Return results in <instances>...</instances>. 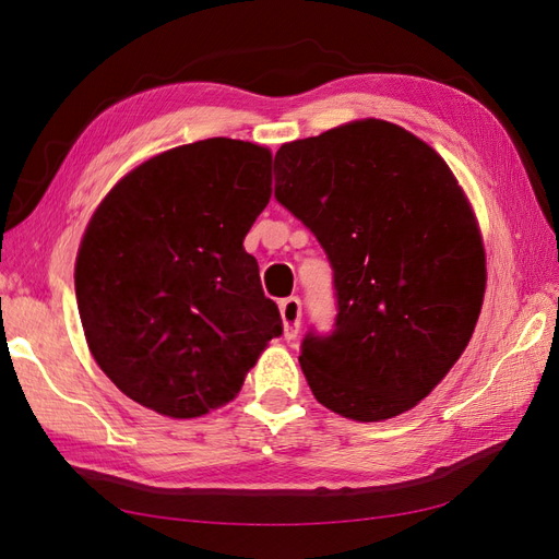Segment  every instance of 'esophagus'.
I'll use <instances>...</instances> for the list:
<instances>
[{
	"instance_id": "obj_1",
	"label": "esophagus",
	"mask_w": 559,
	"mask_h": 559,
	"mask_svg": "<svg viewBox=\"0 0 559 559\" xmlns=\"http://www.w3.org/2000/svg\"><path fill=\"white\" fill-rule=\"evenodd\" d=\"M281 319H283V337L295 340L302 328V302L299 297H285L281 299Z\"/></svg>"
}]
</instances>
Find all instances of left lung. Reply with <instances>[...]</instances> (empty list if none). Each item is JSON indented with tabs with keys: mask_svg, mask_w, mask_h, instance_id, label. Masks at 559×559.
<instances>
[{
	"mask_svg": "<svg viewBox=\"0 0 559 559\" xmlns=\"http://www.w3.org/2000/svg\"><path fill=\"white\" fill-rule=\"evenodd\" d=\"M276 200L333 266V331H309L302 366L319 404L376 423L432 392L475 333L486 260L475 214L435 148L384 120L283 143Z\"/></svg>",
	"mask_w": 559,
	"mask_h": 559,
	"instance_id": "obj_1",
	"label": "left lung"
}]
</instances>
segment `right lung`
I'll return each instance as SVG.
<instances>
[{
    "label": "right lung",
    "instance_id": "obj_1",
    "mask_svg": "<svg viewBox=\"0 0 559 559\" xmlns=\"http://www.w3.org/2000/svg\"><path fill=\"white\" fill-rule=\"evenodd\" d=\"M269 198L271 153L217 136L151 157L94 212L75 264L78 309L96 364L136 404L205 416L283 333L242 248Z\"/></svg>",
    "mask_w": 559,
    "mask_h": 559
}]
</instances>
